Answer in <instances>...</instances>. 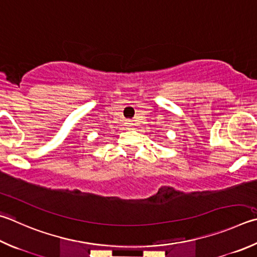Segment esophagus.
Listing matches in <instances>:
<instances>
[{
	"mask_svg": "<svg viewBox=\"0 0 257 257\" xmlns=\"http://www.w3.org/2000/svg\"><path fill=\"white\" fill-rule=\"evenodd\" d=\"M130 124H134V123H133V122H130Z\"/></svg>",
	"mask_w": 257,
	"mask_h": 257,
	"instance_id": "obj_1",
	"label": "esophagus"
}]
</instances>
